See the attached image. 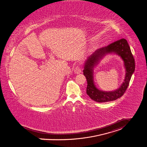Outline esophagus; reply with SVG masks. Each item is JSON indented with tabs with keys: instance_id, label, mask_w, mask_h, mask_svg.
<instances>
[{
	"instance_id": "1",
	"label": "esophagus",
	"mask_w": 147,
	"mask_h": 147,
	"mask_svg": "<svg viewBox=\"0 0 147 147\" xmlns=\"http://www.w3.org/2000/svg\"><path fill=\"white\" fill-rule=\"evenodd\" d=\"M81 72V68L79 66H78L76 67L74 69V72L76 74H80V72Z\"/></svg>"
}]
</instances>
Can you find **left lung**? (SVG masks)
I'll return each mask as SVG.
<instances>
[{
    "mask_svg": "<svg viewBox=\"0 0 147 147\" xmlns=\"http://www.w3.org/2000/svg\"><path fill=\"white\" fill-rule=\"evenodd\" d=\"M107 53H116L120 55L124 62L127 72L124 82L121 88L115 91L109 92L100 91L95 87L92 79V69L99 58L101 57V56ZM134 70L135 60L126 39H121L109 44L107 47L100 48L88 58L83 70L84 75L88 82L86 93L92 99L96 102L103 103L115 100L120 98L125 93Z\"/></svg>",
    "mask_w": 147,
    "mask_h": 147,
    "instance_id": "obj_1",
    "label": "left lung"
}]
</instances>
